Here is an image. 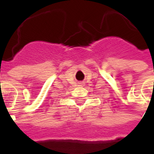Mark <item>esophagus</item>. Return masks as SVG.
<instances>
[{
  "instance_id": "1",
  "label": "esophagus",
  "mask_w": 154,
  "mask_h": 154,
  "mask_svg": "<svg viewBox=\"0 0 154 154\" xmlns=\"http://www.w3.org/2000/svg\"><path fill=\"white\" fill-rule=\"evenodd\" d=\"M84 82H78V86H83Z\"/></svg>"
}]
</instances>
